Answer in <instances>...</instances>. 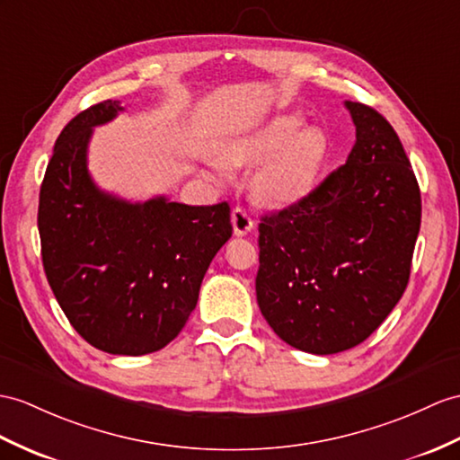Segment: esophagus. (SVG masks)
I'll list each match as a JSON object with an SVG mask.
<instances>
[{
  "label": "esophagus",
  "mask_w": 460,
  "mask_h": 460,
  "mask_svg": "<svg viewBox=\"0 0 460 460\" xmlns=\"http://www.w3.org/2000/svg\"><path fill=\"white\" fill-rule=\"evenodd\" d=\"M232 226H234V234H236V236H245V234L252 232L253 220L250 217V212L242 207L234 208L232 210Z\"/></svg>",
  "instance_id": "1"
}]
</instances>
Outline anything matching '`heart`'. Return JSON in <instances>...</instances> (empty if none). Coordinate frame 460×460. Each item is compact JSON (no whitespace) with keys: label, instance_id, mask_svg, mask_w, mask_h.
I'll return each instance as SVG.
<instances>
[{"label":"heart","instance_id":"obj_1","mask_svg":"<svg viewBox=\"0 0 460 460\" xmlns=\"http://www.w3.org/2000/svg\"><path fill=\"white\" fill-rule=\"evenodd\" d=\"M302 125L305 119L298 115H279L260 128L218 144L222 158L234 165L263 160L252 179L253 197L261 205H295L316 187L330 144L322 128ZM208 164L218 177L226 175L220 160L208 158Z\"/></svg>","mask_w":460,"mask_h":460}]
</instances>
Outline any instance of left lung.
Returning a JSON list of instances; mask_svg holds the SVG:
<instances>
[{"mask_svg": "<svg viewBox=\"0 0 460 460\" xmlns=\"http://www.w3.org/2000/svg\"><path fill=\"white\" fill-rule=\"evenodd\" d=\"M355 125L347 162L298 203L260 224L257 305L300 351L332 355L359 345L410 279L421 224L418 179L390 122L345 101Z\"/></svg>", "mask_w": 460, "mask_h": 460, "instance_id": "1", "label": "left lung"}]
</instances>
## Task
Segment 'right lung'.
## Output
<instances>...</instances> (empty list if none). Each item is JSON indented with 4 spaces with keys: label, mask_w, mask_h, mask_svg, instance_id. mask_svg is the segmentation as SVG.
<instances>
[{
    "label": "right lung",
    "mask_w": 460,
    "mask_h": 460,
    "mask_svg": "<svg viewBox=\"0 0 460 460\" xmlns=\"http://www.w3.org/2000/svg\"><path fill=\"white\" fill-rule=\"evenodd\" d=\"M120 111L107 99L60 132L40 185L39 234L44 273L74 330L101 351L137 357L183 330L232 224L228 203H130L101 191L87 144Z\"/></svg>",
    "instance_id": "add662e5"
}]
</instances>
